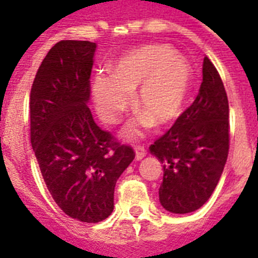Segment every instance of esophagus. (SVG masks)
<instances>
[{"mask_svg": "<svg viewBox=\"0 0 258 258\" xmlns=\"http://www.w3.org/2000/svg\"><path fill=\"white\" fill-rule=\"evenodd\" d=\"M146 154H147V151H146L145 146H138L137 149H135V159L142 161L146 157Z\"/></svg>", "mask_w": 258, "mask_h": 258, "instance_id": "obj_1", "label": "esophagus"}]
</instances>
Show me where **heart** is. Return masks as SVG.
<instances>
[{
	"label": "heart",
	"instance_id": "1",
	"mask_svg": "<svg viewBox=\"0 0 258 258\" xmlns=\"http://www.w3.org/2000/svg\"><path fill=\"white\" fill-rule=\"evenodd\" d=\"M111 75H97L92 96L100 117L115 123L133 103L141 113L123 128V137L134 141L154 123L167 127L180 116L190 92L192 70L190 62L169 45L149 44L125 52L111 66Z\"/></svg>",
	"mask_w": 258,
	"mask_h": 258
}]
</instances>
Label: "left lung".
<instances>
[{"mask_svg": "<svg viewBox=\"0 0 258 258\" xmlns=\"http://www.w3.org/2000/svg\"><path fill=\"white\" fill-rule=\"evenodd\" d=\"M150 153L163 165L159 202L167 212H196L210 198L228 159L229 103L220 74L208 57L196 100L150 146Z\"/></svg>", "mask_w": 258, "mask_h": 258, "instance_id": "8db88e82", "label": "left lung"}]
</instances>
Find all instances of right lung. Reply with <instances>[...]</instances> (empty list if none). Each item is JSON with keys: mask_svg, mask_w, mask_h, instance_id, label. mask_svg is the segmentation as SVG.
<instances>
[{"mask_svg": "<svg viewBox=\"0 0 258 258\" xmlns=\"http://www.w3.org/2000/svg\"><path fill=\"white\" fill-rule=\"evenodd\" d=\"M96 44L62 40L42 60L30 91V143L42 178L71 218L96 224L113 210V191L135 158L95 123L88 108Z\"/></svg>", "mask_w": 258, "mask_h": 258, "instance_id": "1", "label": "right lung"}]
</instances>
